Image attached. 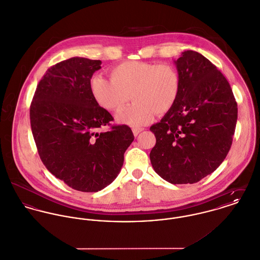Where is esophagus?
<instances>
[{"label":"esophagus","instance_id":"esophagus-1","mask_svg":"<svg viewBox=\"0 0 260 260\" xmlns=\"http://www.w3.org/2000/svg\"><path fill=\"white\" fill-rule=\"evenodd\" d=\"M143 131H144L143 127H133V133H134V136H135V137H138L139 134H140L141 132H143Z\"/></svg>","mask_w":260,"mask_h":260}]
</instances>
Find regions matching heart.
Listing matches in <instances>:
<instances>
[{
  "mask_svg": "<svg viewBox=\"0 0 260 260\" xmlns=\"http://www.w3.org/2000/svg\"><path fill=\"white\" fill-rule=\"evenodd\" d=\"M180 85V76L172 64L131 60L114 67L111 80L93 76L89 89L101 108L115 114L123 111L132 95L135 103L118 120L137 127L151 121L155 113L165 115L171 111Z\"/></svg>",
  "mask_w": 260,
  "mask_h": 260,
  "instance_id": "heart-1",
  "label": "heart"
}]
</instances>
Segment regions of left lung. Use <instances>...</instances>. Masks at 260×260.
<instances>
[{"label":"left lung","instance_id":"8db88e82","mask_svg":"<svg viewBox=\"0 0 260 260\" xmlns=\"http://www.w3.org/2000/svg\"><path fill=\"white\" fill-rule=\"evenodd\" d=\"M173 63L180 76L179 95L173 109L150 126L156 143L149 158L165 180L196 183L226 157L237 105L228 80L202 54L184 51Z\"/></svg>","mask_w":260,"mask_h":260}]
</instances>
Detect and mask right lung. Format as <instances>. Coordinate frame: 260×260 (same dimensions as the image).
I'll return each instance as SVG.
<instances>
[{
    "label": "right lung",
    "mask_w": 260,
    "mask_h": 260,
    "mask_svg": "<svg viewBox=\"0 0 260 260\" xmlns=\"http://www.w3.org/2000/svg\"><path fill=\"white\" fill-rule=\"evenodd\" d=\"M98 59L74 57L50 68L30 105L31 133L40 157L57 178L76 190L96 192L116 179L134 142L127 125L101 128L114 117L93 100L89 82Z\"/></svg>",
    "instance_id": "obj_1"
}]
</instances>
